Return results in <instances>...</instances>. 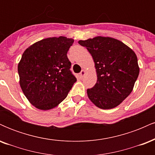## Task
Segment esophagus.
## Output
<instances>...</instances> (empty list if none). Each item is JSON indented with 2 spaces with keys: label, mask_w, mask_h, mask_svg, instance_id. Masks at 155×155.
<instances>
[{
  "label": "esophagus",
  "mask_w": 155,
  "mask_h": 155,
  "mask_svg": "<svg viewBox=\"0 0 155 155\" xmlns=\"http://www.w3.org/2000/svg\"><path fill=\"white\" fill-rule=\"evenodd\" d=\"M85 74H86V71L84 70H81V72L79 73V76L81 78H83L85 76Z\"/></svg>",
  "instance_id": "esophagus-1"
}]
</instances>
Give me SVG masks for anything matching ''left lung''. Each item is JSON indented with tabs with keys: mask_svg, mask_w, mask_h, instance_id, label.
<instances>
[{
	"mask_svg": "<svg viewBox=\"0 0 155 155\" xmlns=\"http://www.w3.org/2000/svg\"><path fill=\"white\" fill-rule=\"evenodd\" d=\"M78 42L92 55L97 74L95 86L87 90L89 99L102 109L117 107L133 91L139 74L136 53L111 37L96 36Z\"/></svg>",
	"mask_w": 155,
	"mask_h": 155,
	"instance_id": "left-lung-1",
	"label": "left lung"
}]
</instances>
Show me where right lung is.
Returning a JSON list of instances; mask_svg holds the SVG:
<instances>
[{
    "label": "right lung",
    "instance_id": "right-lung-1",
    "mask_svg": "<svg viewBox=\"0 0 155 155\" xmlns=\"http://www.w3.org/2000/svg\"><path fill=\"white\" fill-rule=\"evenodd\" d=\"M73 38L50 37L27 48L18 63L19 85L28 101L47 111L59 105L76 81L67 57Z\"/></svg>",
    "mask_w": 155,
    "mask_h": 155
}]
</instances>
